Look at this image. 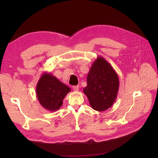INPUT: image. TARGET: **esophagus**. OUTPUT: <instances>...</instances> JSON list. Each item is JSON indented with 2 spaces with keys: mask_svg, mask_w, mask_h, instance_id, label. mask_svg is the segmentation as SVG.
<instances>
[{
  "mask_svg": "<svg viewBox=\"0 0 158 158\" xmlns=\"http://www.w3.org/2000/svg\"><path fill=\"white\" fill-rule=\"evenodd\" d=\"M73 89L75 91V92H78L79 90V85H74V86L73 87Z\"/></svg>",
  "mask_w": 158,
  "mask_h": 158,
  "instance_id": "1",
  "label": "esophagus"
}]
</instances>
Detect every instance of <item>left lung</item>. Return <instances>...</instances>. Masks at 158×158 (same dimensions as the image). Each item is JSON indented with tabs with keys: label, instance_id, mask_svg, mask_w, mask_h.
<instances>
[{
	"label": "left lung",
	"instance_id": "obj_1",
	"mask_svg": "<svg viewBox=\"0 0 158 158\" xmlns=\"http://www.w3.org/2000/svg\"><path fill=\"white\" fill-rule=\"evenodd\" d=\"M118 88L116 71L103 57H97L87 76V86L83 89L91 107L99 112L111 107L117 99Z\"/></svg>",
	"mask_w": 158,
	"mask_h": 158
}]
</instances>
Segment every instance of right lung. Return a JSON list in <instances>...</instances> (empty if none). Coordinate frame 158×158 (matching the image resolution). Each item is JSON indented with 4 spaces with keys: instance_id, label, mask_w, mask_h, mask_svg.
I'll use <instances>...</instances> for the list:
<instances>
[{
    "instance_id": "right-lung-1",
    "label": "right lung",
    "mask_w": 158,
    "mask_h": 158,
    "mask_svg": "<svg viewBox=\"0 0 158 158\" xmlns=\"http://www.w3.org/2000/svg\"><path fill=\"white\" fill-rule=\"evenodd\" d=\"M70 88L51 73H44L36 85V95L41 106L49 111H56L63 105Z\"/></svg>"
}]
</instances>
